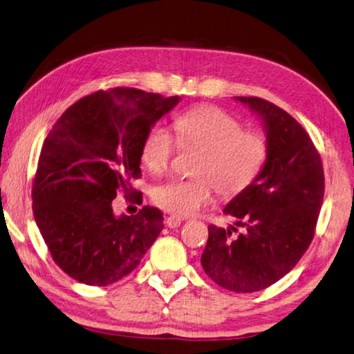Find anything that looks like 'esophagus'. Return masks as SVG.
<instances>
[{"mask_svg": "<svg viewBox=\"0 0 354 354\" xmlns=\"http://www.w3.org/2000/svg\"><path fill=\"white\" fill-rule=\"evenodd\" d=\"M182 222H183V219L177 218V216H168L165 219V223L169 228H177V227H180V223H182Z\"/></svg>", "mask_w": 354, "mask_h": 354, "instance_id": "34e87169", "label": "esophagus"}]
</instances>
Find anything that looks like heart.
Returning a JSON list of instances; mask_svg holds the SVG:
<instances>
[{
  "instance_id": "heart-1",
  "label": "heart",
  "mask_w": 354,
  "mask_h": 354,
  "mask_svg": "<svg viewBox=\"0 0 354 354\" xmlns=\"http://www.w3.org/2000/svg\"><path fill=\"white\" fill-rule=\"evenodd\" d=\"M177 141L183 147L203 149L196 178H172L154 187L153 201L176 216H191L213 200L214 187L222 196H236L254 183L267 159L266 140L242 131V123L216 106H200L174 122ZM176 149L174 138L163 127L145 135L141 160L153 174L165 172Z\"/></svg>"
}]
</instances>
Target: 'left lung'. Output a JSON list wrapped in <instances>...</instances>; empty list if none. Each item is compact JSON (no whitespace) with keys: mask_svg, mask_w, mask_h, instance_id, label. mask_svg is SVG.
I'll return each instance as SVG.
<instances>
[{"mask_svg":"<svg viewBox=\"0 0 354 354\" xmlns=\"http://www.w3.org/2000/svg\"><path fill=\"white\" fill-rule=\"evenodd\" d=\"M234 99L261 120L267 159L254 183L223 207L234 223L209 225L201 264L218 286L254 292L286 277L306 252L323 204L324 174L311 138L288 112L260 97Z\"/></svg>","mask_w":354,"mask_h":354,"instance_id":"left-lung-1","label":"left lung"}]
</instances>
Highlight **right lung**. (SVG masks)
<instances>
[{
	"label": "right lung",
	"instance_id": "1",
	"mask_svg": "<svg viewBox=\"0 0 354 354\" xmlns=\"http://www.w3.org/2000/svg\"><path fill=\"white\" fill-rule=\"evenodd\" d=\"M178 102L136 88L97 91L73 103L48 133L32 213L54 261L77 282L105 287L124 278L160 234L158 207L118 216L112 201L120 189L133 194L144 138Z\"/></svg>",
	"mask_w": 354,
	"mask_h": 354
}]
</instances>
